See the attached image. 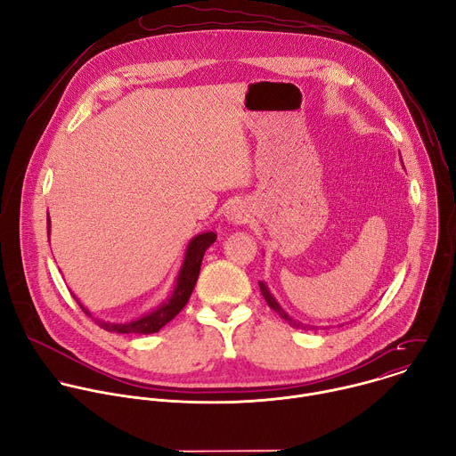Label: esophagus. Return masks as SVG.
Segmentation results:
<instances>
[{"instance_id": "34e87169", "label": "esophagus", "mask_w": 456, "mask_h": 456, "mask_svg": "<svg viewBox=\"0 0 456 456\" xmlns=\"http://www.w3.org/2000/svg\"><path fill=\"white\" fill-rule=\"evenodd\" d=\"M225 216H227V220L229 222H232V224H243L245 220H247V209L243 208V206H240V204H232L229 209H227V213H225Z\"/></svg>"}]
</instances>
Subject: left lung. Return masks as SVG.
<instances>
[{"label":"left lung","instance_id":"8db88e82","mask_svg":"<svg viewBox=\"0 0 456 456\" xmlns=\"http://www.w3.org/2000/svg\"><path fill=\"white\" fill-rule=\"evenodd\" d=\"M259 290H262V294H264V297H265V301L269 303V306L274 310V312H278L285 321H289L292 327H296V329H305V330H317V327H308V324H303V322H299V321H296V319H292L283 308H281V305L276 301V297L273 296V292L269 290V287L264 283V281H259Z\"/></svg>","mask_w":456,"mask_h":456}]
</instances>
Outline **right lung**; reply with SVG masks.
Listing matches in <instances>:
<instances>
[{
	"label": "right lung",
	"instance_id": "1",
	"mask_svg": "<svg viewBox=\"0 0 456 456\" xmlns=\"http://www.w3.org/2000/svg\"><path fill=\"white\" fill-rule=\"evenodd\" d=\"M46 229L50 232V218H46ZM216 241V234L213 231L209 232H202L197 234L194 238H191V241L187 243L185 254H183V262L182 267L178 271L176 281H175V289L171 292V296L162 301L155 310L141 315L139 319H132L126 322H110V321H101L95 319L92 315V312L88 308L83 306V303L76 297V301L79 303V306L85 310L86 315L94 317L95 322L101 324V329L108 330V332H117V334H155L159 332L164 324H167L189 301L191 292L197 285L199 274H200V265H202V257L206 254V250Z\"/></svg>",
	"mask_w": 456,
	"mask_h": 456
}]
</instances>
